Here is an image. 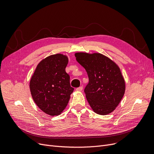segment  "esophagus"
Returning <instances> with one entry per match:
<instances>
[{
	"mask_svg": "<svg viewBox=\"0 0 154 154\" xmlns=\"http://www.w3.org/2000/svg\"><path fill=\"white\" fill-rule=\"evenodd\" d=\"M82 90H83V87H82V86H80V87H79L78 88H76L77 91H82Z\"/></svg>",
	"mask_w": 154,
	"mask_h": 154,
	"instance_id": "esophagus-1",
	"label": "esophagus"
}]
</instances>
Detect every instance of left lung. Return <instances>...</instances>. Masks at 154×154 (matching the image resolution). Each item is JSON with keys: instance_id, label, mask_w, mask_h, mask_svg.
I'll use <instances>...</instances> for the list:
<instances>
[{"instance_id": "8db88e82", "label": "left lung", "mask_w": 154, "mask_h": 154, "mask_svg": "<svg viewBox=\"0 0 154 154\" xmlns=\"http://www.w3.org/2000/svg\"><path fill=\"white\" fill-rule=\"evenodd\" d=\"M77 62L86 71L89 82L85 88L86 97L94 111L100 115L112 112L125 91V82L119 67L98 53H76Z\"/></svg>"}]
</instances>
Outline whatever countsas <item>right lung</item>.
Instances as JSON below:
<instances>
[{"mask_svg":"<svg viewBox=\"0 0 154 154\" xmlns=\"http://www.w3.org/2000/svg\"><path fill=\"white\" fill-rule=\"evenodd\" d=\"M67 56L55 54L42 60L31 78L29 88L37 106L45 113L57 116L62 112L74 91L70 76L66 72Z\"/></svg>","mask_w":154,"mask_h":154,"instance_id":"add662e5","label":"right lung"}]
</instances>
